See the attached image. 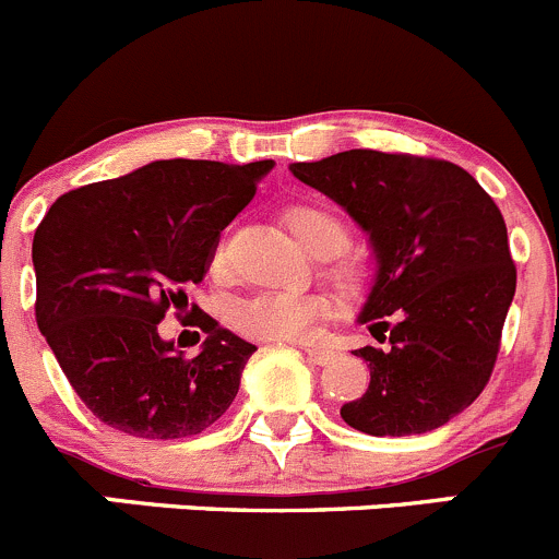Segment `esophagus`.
<instances>
[{
  "label": "esophagus",
  "mask_w": 559,
  "mask_h": 559,
  "mask_svg": "<svg viewBox=\"0 0 559 559\" xmlns=\"http://www.w3.org/2000/svg\"><path fill=\"white\" fill-rule=\"evenodd\" d=\"M304 353L309 356V361L314 364H329L331 358H334V350H325V347H314V345H304L301 347Z\"/></svg>",
  "instance_id": "obj_1"
}]
</instances>
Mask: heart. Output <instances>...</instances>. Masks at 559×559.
Listing matches in <instances>:
<instances>
[{"mask_svg":"<svg viewBox=\"0 0 559 559\" xmlns=\"http://www.w3.org/2000/svg\"><path fill=\"white\" fill-rule=\"evenodd\" d=\"M282 219L290 228V234L312 255H318V252L334 255L336 250H342L347 239L345 223L331 209L318 206V203H293V206L285 209ZM228 239L217 241L212 261H209L214 277L228 274ZM336 274H340V280L353 282L356 280V266L353 263H340ZM325 309H329V304H325L320 293L263 290L250 298H241L230 309V325L239 334L258 342H301L312 334L318 320L325 314Z\"/></svg>","mask_w":559,"mask_h":559,"instance_id":"obj_1","label":"heart"}]
</instances>
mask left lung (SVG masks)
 <instances>
[{
  "instance_id": "left-lung-1",
  "label": "left lung",
  "mask_w": 559,
  "mask_h": 559,
  "mask_svg": "<svg viewBox=\"0 0 559 559\" xmlns=\"http://www.w3.org/2000/svg\"><path fill=\"white\" fill-rule=\"evenodd\" d=\"M369 234L378 280L361 323L380 347H358L369 389L342 418L374 438L449 424L486 389L516 290L508 230L489 192L456 163L350 148L290 165Z\"/></svg>"
}]
</instances>
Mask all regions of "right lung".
Instances as JSON below:
<instances>
[{
  "mask_svg": "<svg viewBox=\"0 0 559 559\" xmlns=\"http://www.w3.org/2000/svg\"><path fill=\"white\" fill-rule=\"evenodd\" d=\"M272 165L157 159L64 192L37 225V329L103 424L132 438H192L236 400L258 347L187 309V290ZM168 308L207 334L198 357L158 336Z\"/></svg>",
  "mask_w": 559,
  "mask_h": 559,
  "instance_id": "obj_1",
  "label": "right lung"
}]
</instances>
